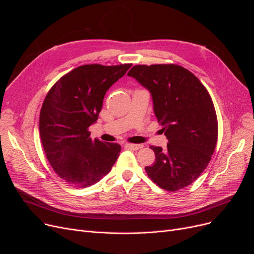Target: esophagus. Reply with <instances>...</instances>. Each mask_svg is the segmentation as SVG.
I'll list each match as a JSON object with an SVG mask.
<instances>
[{
	"instance_id": "1",
	"label": "esophagus",
	"mask_w": 254,
	"mask_h": 254,
	"mask_svg": "<svg viewBox=\"0 0 254 254\" xmlns=\"http://www.w3.org/2000/svg\"><path fill=\"white\" fill-rule=\"evenodd\" d=\"M125 146H126V147L129 148V149H132V150H139V149H141L143 147L142 144H129V143H127Z\"/></svg>"
}]
</instances>
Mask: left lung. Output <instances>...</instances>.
Returning <instances> with one entry per match:
<instances>
[{
  "instance_id": "obj_1",
  "label": "left lung",
  "mask_w": 254,
  "mask_h": 254,
  "mask_svg": "<svg viewBox=\"0 0 254 254\" xmlns=\"http://www.w3.org/2000/svg\"><path fill=\"white\" fill-rule=\"evenodd\" d=\"M127 76L150 92L154 115L169 142L166 150L151 146L155 162L146 173L163 190L186 188L202 174L215 150L218 126L209 92L178 64H138Z\"/></svg>"
}]
</instances>
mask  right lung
<instances>
[{
    "mask_svg": "<svg viewBox=\"0 0 254 254\" xmlns=\"http://www.w3.org/2000/svg\"><path fill=\"white\" fill-rule=\"evenodd\" d=\"M130 64H84L52 86L40 112V138L57 174L75 188H87L111 171L122 146L92 140L88 127L97 123L103 100Z\"/></svg>",
    "mask_w": 254,
    "mask_h": 254,
    "instance_id": "right-lung-1",
    "label": "right lung"
}]
</instances>
